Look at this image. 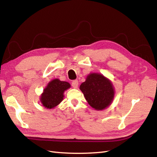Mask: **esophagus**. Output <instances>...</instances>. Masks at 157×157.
I'll use <instances>...</instances> for the list:
<instances>
[{"instance_id":"1","label":"esophagus","mask_w":157,"mask_h":157,"mask_svg":"<svg viewBox=\"0 0 157 157\" xmlns=\"http://www.w3.org/2000/svg\"><path fill=\"white\" fill-rule=\"evenodd\" d=\"M78 80H73V81L72 82V86H73L74 88H77L78 87Z\"/></svg>"}]
</instances>
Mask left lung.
Wrapping results in <instances>:
<instances>
[{"mask_svg": "<svg viewBox=\"0 0 157 157\" xmlns=\"http://www.w3.org/2000/svg\"><path fill=\"white\" fill-rule=\"evenodd\" d=\"M80 90L89 105L97 111L105 109L112 103L115 89L109 78L100 73H90Z\"/></svg>", "mask_w": 157, "mask_h": 157, "instance_id": "obj_1", "label": "left lung"}]
</instances>
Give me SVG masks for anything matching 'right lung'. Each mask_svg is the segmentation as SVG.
Segmentation results:
<instances>
[{
    "instance_id": "right-lung-1",
    "label": "right lung",
    "mask_w": 157,
    "mask_h": 157,
    "mask_svg": "<svg viewBox=\"0 0 157 157\" xmlns=\"http://www.w3.org/2000/svg\"><path fill=\"white\" fill-rule=\"evenodd\" d=\"M71 88V84L58 78L51 80L43 90L40 95V101L46 109H54L63 101L64 92Z\"/></svg>"
}]
</instances>
